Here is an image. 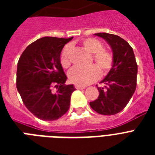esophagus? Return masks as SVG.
Wrapping results in <instances>:
<instances>
[{"mask_svg": "<svg viewBox=\"0 0 155 155\" xmlns=\"http://www.w3.org/2000/svg\"><path fill=\"white\" fill-rule=\"evenodd\" d=\"M75 87L76 89H84L85 88V86H82V85H78V84H75Z\"/></svg>", "mask_w": 155, "mask_h": 155, "instance_id": "obj_1", "label": "esophagus"}]
</instances>
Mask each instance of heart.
Listing matches in <instances>:
<instances>
[{
  "instance_id": "1",
  "label": "heart",
  "mask_w": 155,
  "mask_h": 155,
  "mask_svg": "<svg viewBox=\"0 0 155 155\" xmlns=\"http://www.w3.org/2000/svg\"><path fill=\"white\" fill-rule=\"evenodd\" d=\"M83 48L92 54L90 63H94L87 68H71L68 71V79L71 82L78 85H87L95 82L100 78V75H107L113 68L114 56L108 50L104 49L102 42L94 38H87L82 41ZM71 47L66 45L60 54V63L63 68L71 65Z\"/></svg>"
}]
</instances>
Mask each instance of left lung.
<instances>
[{
    "label": "left lung",
    "mask_w": 155,
    "mask_h": 155,
    "mask_svg": "<svg viewBox=\"0 0 155 155\" xmlns=\"http://www.w3.org/2000/svg\"><path fill=\"white\" fill-rule=\"evenodd\" d=\"M110 45L114 56L113 68L97 87L99 97L90 102L94 111L102 115H114L122 110L131 99L137 86V64L133 48L117 35L97 33Z\"/></svg>",
    "instance_id": "8db88e82"
}]
</instances>
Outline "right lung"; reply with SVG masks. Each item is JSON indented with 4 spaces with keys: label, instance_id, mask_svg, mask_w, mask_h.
<instances>
[{
    "label": "right lung",
    "instance_id": "obj_1",
    "mask_svg": "<svg viewBox=\"0 0 155 155\" xmlns=\"http://www.w3.org/2000/svg\"><path fill=\"white\" fill-rule=\"evenodd\" d=\"M72 38H39L25 48L18 60L17 89L28 110L41 120H57L69 109L75 87L65 84L67 76L59 58L64 45Z\"/></svg>",
    "mask_w": 155,
    "mask_h": 155
}]
</instances>
